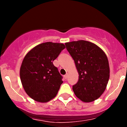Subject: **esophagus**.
Wrapping results in <instances>:
<instances>
[{
	"label": "esophagus",
	"mask_w": 127,
	"mask_h": 127,
	"mask_svg": "<svg viewBox=\"0 0 127 127\" xmlns=\"http://www.w3.org/2000/svg\"><path fill=\"white\" fill-rule=\"evenodd\" d=\"M67 77H68V74H66V75H64V77L65 79H66L67 78Z\"/></svg>",
	"instance_id": "34e87169"
}]
</instances>
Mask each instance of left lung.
Segmentation results:
<instances>
[{"mask_svg": "<svg viewBox=\"0 0 127 127\" xmlns=\"http://www.w3.org/2000/svg\"><path fill=\"white\" fill-rule=\"evenodd\" d=\"M75 62L79 80L72 86L75 96L85 103L101 96L109 79V66L104 52L98 46L86 40L65 43Z\"/></svg>", "mask_w": 127, "mask_h": 127, "instance_id": "1", "label": "left lung"}]
</instances>
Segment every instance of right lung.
Masks as SVG:
<instances>
[{
    "label": "right lung",
    "mask_w": 127,
    "mask_h": 127,
    "mask_svg": "<svg viewBox=\"0 0 127 127\" xmlns=\"http://www.w3.org/2000/svg\"><path fill=\"white\" fill-rule=\"evenodd\" d=\"M65 48L63 43L45 42L33 48L24 57L20 79L26 93L34 100L46 103L57 95L63 82L53 61Z\"/></svg>",
    "instance_id": "obj_1"
}]
</instances>
